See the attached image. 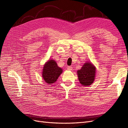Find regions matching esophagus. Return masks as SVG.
I'll use <instances>...</instances> for the list:
<instances>
[{
  "label": "esophagus",
  "mask_w": 128,
  "mask_h": 128,
  "mask_svg": "<svg viewBox=\"0 0 128 128\" xmlns=\"http://www.w3.org/2000/svg\"><path fill=\"white\" fill-rule=\"evenodd\" d=\"M67 70H68L72 71V67H71V66H68V67H67Z\"/></svg>",
  "instance_id": "1"
}]
</instances>
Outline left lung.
<instances>
[{
	"mask_svg": "<svg viewBox=\"0 0 128 128\" xmlns=\"http://www.w3.org/2000/svg\"><path fill=\"white\" fill-rule=\"evenodd\" d=\"M96 68L91 62L84 63L80 70L77 71L80 83L83 86L91 85L95 80Z\"/></svg>",
	"mask_w": 128,
	"mask_h": 128,
	"instance_id": "left-lung-1",
	"label": "left lung"
}]
</instances>
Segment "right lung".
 <instances>
[{"instance_id":"1","label":"right lung","mask_w":128,"mask_h":128,"mask_svg":"<svg viewBox=\"0 0 128 128\" xmlns=\"http://www.w3.org/2000/svg\"><path fill=\"white\" fill-rule=\"evenodd\" d=\"M42 70V78L49 85L55 83L63 72L62 69L58 66L56 61L53 59L46 62Z\"/></svg>"}]
</instances>
